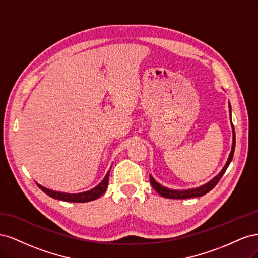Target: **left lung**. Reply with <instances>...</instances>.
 I'll list each match as a JSON object with an SVG mask.
<instances>
[{
  "instance_id": "obj_1",
  "label": "left lung",
  "mask_w": 258,
  "mask_h": 258,
  "mask_svg": "<svg viewBox=\"0 0 258 258\" xmlns=\"http://www.w3.org/2000/svg\"><path fill=\"white\" fill-rule=\"evenodd\" d=\"M229 106V113H230V120H231V106L230 103H228ZM231 128H232V145H231V151L228 156L227 162L225 163V166L223 167L222 171L218 173L216 176H214L211 181L208 183L201 185L199 187H196V188H189V189H183V190H177V189H171L168 188V187L162 186L158 182L155 181V178L150 174V181L153 186V188L157 191L160 196L165 197V198H170V199H187V198H195V197H201L204 195L208 194L211 189H213L216 186V184L220 181L221 177L224 175V173L227 170L229 163L232 160L233 157V153H235V146H236V134H235V128H233V124L231 123Z\"/></svg>"
}]
</instances>
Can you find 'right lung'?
<instances>
[{
    "mask_svg": "<svg viewBox=\"0 0 258 258\" xmlns=\"http://www.w3.org/2000/svg\"><path fill=\"white\" fill-rule=\"evenodd\" d=\"M108 176H110V170L107 171V173L104 176V178L96 187H93V188L90 190L77 192V194H68V192L51 190L49 188H46V187L42 186L38 183H36V185L40 187V188L46 195H48L49 197H51L53 199H58V200L67 201V202H88V201L98 199L105 192V190L107 188V185H108Z\"/></svg>",
    "mask_w": 258,
    "mask_h": 258,
    "instance_id": "add662e5",
    "label": "right lung"
}]
</instances>
